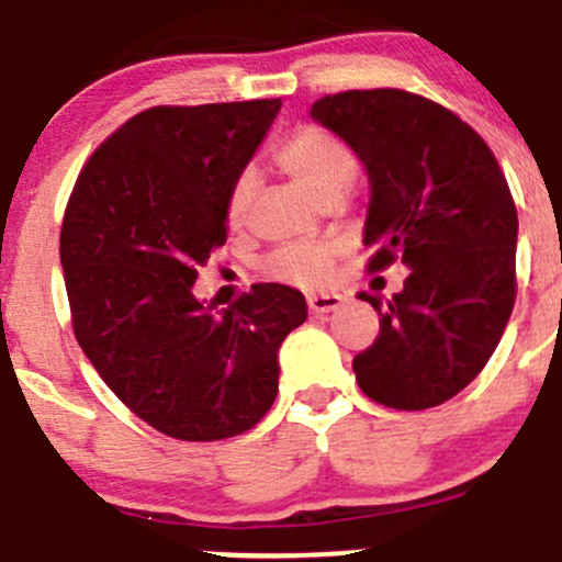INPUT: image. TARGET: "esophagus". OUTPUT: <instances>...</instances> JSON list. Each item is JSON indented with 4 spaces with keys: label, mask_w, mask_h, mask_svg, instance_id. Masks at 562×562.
Returning a JSON list of instances; mask_svg holds the SVG:
<instances>
[{
    "label": "esophagus",
    "mask_w": 562,
    "mask_h": 562,
    "mask_svg": "<svg viewBox=\"0 0 562 562\" xmlns=\"http://www.w3.org/2000/svg\"><path fill=\"white\" fill-rule=\"evenodd\" d=\"M345 304V296L334 291H321V293H310L307 296V307L313 310L315 315H328V313H337L339 307Z\"/></svg>",
    "instance_id": "34e87169"
}]
</instances>
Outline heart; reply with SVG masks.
Masks as SVG:
<instances>
[{
	"label": "heart",
	"instance_id": "b5f03b06",
	"mask_svg": "<svg viewBox=\"0 0 562 562\" xmlns=\"http://www.w3.org/2000/svg\"><path fill=\"white\" fill-rule=\"evenodd\" d=\"M277 162L285 168L310 195L321 201L323 192L339 184H353L356 157L342 138L323 127H299L277 151ZM255 190V173L241 171L234 179L225 201V217L231 225H239L247 217L249 198ZM337 245L334 241H291L271 249L263 258L266 274L293 285H315L323 280L328 266L334 263Z\"/></svg>",
	"mask_w": 562,
	"mask_h": 562
}]
</instances>
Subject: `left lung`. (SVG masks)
<instances>
[{"instance_id":"1","label":"left lung","mask_w":562,"mask_h":562,"mask_svg":"<svg viewBox=\"0 0 562 562\" xmlns=\"http://www.w3.org/2000/svg\"><path fill=\"white\" fill-rule=\"evenodd\" d=\"M310 116L370 176V271L402 258L405 288L361 293L381 315L353 359L370 400L424 411L459 394L490 361L517 296V206L490 146L449 108L402 89L326 94Z\"/></svg>"}]
</instances>
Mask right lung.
<instances>
[{"label": "right lung", "instance_id": "obj_1", "mask_svg": "<svg viewBox=\"0 0 562 562\" xmlns=\"http://www.w3.org/2000/svg\"><path fill=\"white\" fill-rule=\"evenodd\" d=\"M282 100L157 105L89 157L59 236L72 331L105 386L176 440H223L266 416L280 345L307 321L296 288L260 282L234 307L192 293L228 239L234 179Z\"/></svg>", "mask_w": 562, "mask_h": 562}]
</instances>
